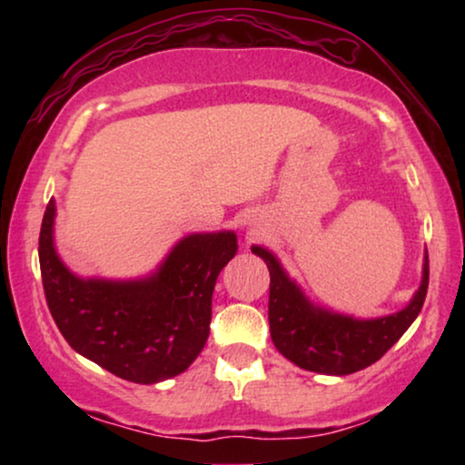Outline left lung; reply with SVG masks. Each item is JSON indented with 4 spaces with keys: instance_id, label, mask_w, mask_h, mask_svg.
I'll return each mask as SVG.
<instances>
[{
    "instance_id": "8db88e82",
    "label": "left lung",
    "mask_w": 465,
    "mask_h": 465,
    "mask_svg": "<svg viewBox=\"0 0 465 465\" xmlns=\"http://www.w3.org/2000/svg\"><path fill=\"white\" fill-rule=\"evenodd\" d=\"M252 252L264 260L271 272V339L283 358L311 372L342 377L374 364L417 320L428 294L430 260L425 252L421 285L402 311L374 320H355L315 307L266 247L253 245Z\"/></svg>"
}]
</instances>
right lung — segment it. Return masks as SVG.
Instances as JSON below:
<instances>
[{
  "mask_svg": "<svg viewBox=\"0 0 465 465\" xmlns=\"http://www.w3.org/2000/svg\"><path fill=\"white\" fill-rule=\"evenodd\" d=\"M54 213L50 201L37 252L48 309L74 351L131 383L186 371L207 342L215 279L237 253V234H188L150 277L82 279L54 250Z\"/></svg>",
  "mask_w": 465,
  "mask_h": 465,
  "instance_id": "right-lung-1",
  "label": "right lung"
}]
</instances>
